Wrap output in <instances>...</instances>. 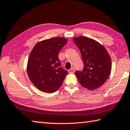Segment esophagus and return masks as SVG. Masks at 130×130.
<instances>
[{
  "mask_svg": "<svg viewBox=\"0 0 130 130\" xmlns=\"http://www.w3.org/2000/svg\"><path fill=\"white\" fill-rule=\"evenodd\" d=\"M69 73H74V72H75V69L74 68H71L70 69V70H68Z\"/></svg>",
  "mask_w": 130,
  "mask_h": 130,
  "instance_id": "esophagus-1",
  "label": "esophagus"
}]
</instances>
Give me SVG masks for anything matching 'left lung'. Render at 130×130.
Instances as JSON below:
<instances>
[{
    "mask_svg": "<svg viewBox=\"0 0 130 130\" xmlns=\"http://www.w3.org/2000/svg\"><path fill=\"white\" fill-rule=\"evenodd\" d=\"M80 51L84 63L82 71L75 75L80 84L89 90H94L106 82L111 71V60L107 50L98 41L85 37L73 39Z\"/></svg>",
    "mask_w": 130,
    "mask_h": 130,
    "instance_id": "8db88e82",
    "label": "left lung"
}]
</instances>
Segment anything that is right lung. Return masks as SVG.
I'll return each instance as SVG.
<instances>
[{"mask_svg": "<svg viewBox=\"0 0 130 130\" xmlns=\"http://www.w3.org/2000/svg\"><path fill=\"white\" fill-rule=\"evenodd\" d=\"M67 42L62 37L46 39L39 42L31 51L27 72L39 90L53 93L61 86L68 72L61 67L58 55Z\"/></svg>", "mask_w": 130, "mask_h": 130, "instance_id": "add662e5", "label": "right lung"}]
</instances>
